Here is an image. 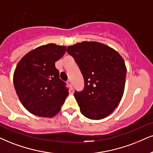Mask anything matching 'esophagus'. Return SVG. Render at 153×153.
Returning <instances> with one entry per match:
<instances>
[{
	"label": "esophagus",
	"mask_w": 153,
	"mask_h": 153,
	"mask_svg": "<svg viewBox=\"0 0 153 153\" xmlns=\"http://www.w3.org/2000/svg\"><path fill=\"white\" fill-rule=\"evenodd\" d=\"M67 84H68V85H69V88H70L71 90H72V88H73V87H72V84H71V82L70 80H68V81H67Z\"/></svg>",
	"instance_id": "esophagus-1"
}]
</instances>
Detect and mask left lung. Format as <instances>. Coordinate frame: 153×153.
Wrapping results in <instances>:
<instances>
[{
	"label": "left lung",
	"instance_id": "obj_1",
	"mask_svg": "<svg viewBox=\"0 0 153 153\" xmlns=\"http://www.w3.org/2000/svg\"><path fill=\"white\" fill-rule=\"evenodd\" d=\"M84 79L82 91L74 92L81 113L99 120L109 116L119 104L125 88L126 67L116 50L102 43L82 42L69 46Z\"/></svg>",
	"mask_w": 153,
	"mask_h": 153
}]
</instances>
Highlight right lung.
I'll return each mask as SVG.
<instances>
[{
  "mask_svg": "<svg viewBox=\"0 0 153 153\" xmlns=\"http://www.w3.org/2000/svg\"><path fill=\"white\" fill-rule=\"evenodd\" d=\"M65 52V46L48 44L30 51L18 62L13 75L15 89L31 114L51 118L60 111L69 89L59 79L55 62Z\"/></svg>",
  "mask_w": 153,
  "mask_h": 153,
  "instance_id": "1",
  "label": "right lung"
}]
</instances>
